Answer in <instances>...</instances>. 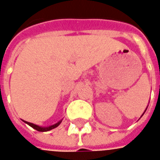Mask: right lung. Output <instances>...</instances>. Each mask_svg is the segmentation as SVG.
I'll return each mask as SVG.
<instances>
[{"label": "right lung", "mask_w": 160, "mask_h": 160, "mask_svg": "<svg viewBox=\"0 0 160 160\" xmlns=\"http://www.w3.org/2000/svg\"><path fill=\"white\" fill-rule=\"evenodd\" d=\"M24 121V120H23ZM26 123H27L28 125H30L31 127L33 128L34 129H36V130L39 131V132H47V131H49L51 130V129H53V128H57L58 126V125L60 124L61 122H62V120L61 121H59L58 122H57L56 124L54 125H52V126H50V127H47V128H42V127H39V126H38V125L36 124H33V123H32V122H27V121H24Z\"/></svg>", "instance_id": "1"}]
</instances>
